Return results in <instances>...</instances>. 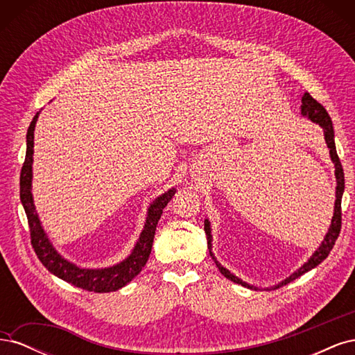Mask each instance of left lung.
Returning a JSON list of instances; mask_svg holds the SVG:
<instances>
[{
    "mask_svg": "<svg viewBox=\"0 0 355 355\" xmlns=\"http://www.w3.org/2000/svg\"><path fill=\"white\" fill-rule=\"evenodd\" d=\"M300 114L304 116H308L311 121L318 124L323 127V132H324V139H326V144L329 148V153H330V158L333 161V164H335V176H336V200H335V213H333V218H331V223L329 227V232L326 234L324 240L321 241L318 249L314 252V254L309 257L308 262H305L302 266L299 268L297 271H295L292 275L287 277L286 280H283L282 283H278L277 286H274L272 288H278L282 286H286L287 283L296 280L297 277H300L302 274L308 272L315 268L318 263L323 262L326 257L329 256L330 250L333 249V245H335V241L339 237V232H340V227H342V210H340V201H342V194H343V189H345V178H343V168L340 164V159L338 157L336 153V145H335V132H333V125H331V120L327 114V111L324 110V106L318 103L313 96H311L308 92L304 93L302 96V106H300ZM204 231H206L207 235V245L210 249V256L214 259V263L219 268V271L222 272L223 277H227L228 280L241 284L244 287H249V288H254L257 290L254 286L247 284L245 282L240 280L237 275H234L232 272H230L227 268H223L218 261L214 254L211 253V228H210V222L209 219L204 220Z\"/></svg>",
    "mask_w": 355,
    "mask_h": 355,
    "instance_id": "1",
    "label": "left lung"
}]
</instances>
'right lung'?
<instances>
[{
	"instance_id": "obj_1",
	"label": "right lung",
	"mask_w": 355,
	"mask_h": 355,
	"mask_svg": "<svg viewBox=\"0 0 355 355\" xmlns=\"http://www.w3.org/2000/svg\"><path fill=\"white\" fill-rule=\"evenodd\" d=\"M38 120V112L35 114L34 120L31 121L28 133H26V157L25 163L20 171V201L24 204V209L29 223L31 231V244L38 256L41 263L47 270L62 278L63 282L71 283L75 287H80L89 292L94 293H108L115 292V290L124 287L127 283H130L133 278L142 271L149 254H151L154 235L157 230V223L161 218L163 209L167 206V202L175 196L176 189L171 188L163 196L155 198V201L149 206L146 222L144 231L141 232L133 252L127 259L116 263L110 268H102V270H87V268H80L65 257H62L58 250L50 243L47 234L41 227L38 214L35 211L34 198H32V155H34V130Z\"/></svg>"
}]
</instances>
